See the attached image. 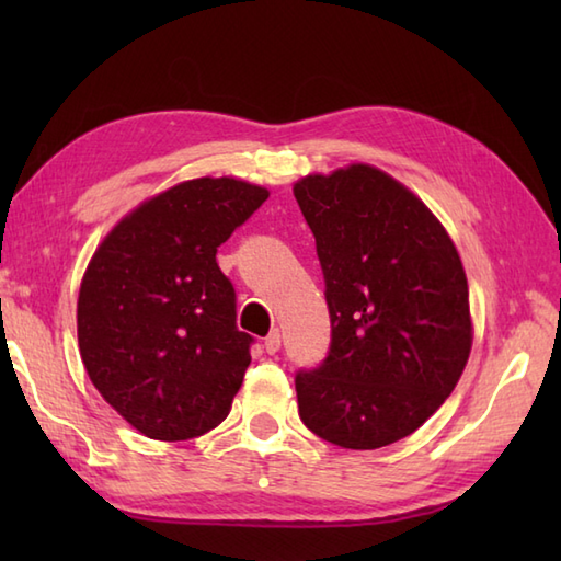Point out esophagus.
Listing matches in <instances>:
<instances>
[{
  "label": "esophagus",
  "mask_w": 561,
  "mask_h": 561,
  "mask_svg": "<svg viewBox=\"0 0 561 561\" xmlns=\"http://www.w3.org/2000/svg\"><path fill=\"white\" fill-rule=\"evenodd\" d=\"M279 347H282V335H279V330H272L270 335L265 337V352H267V354H277V352H279Z\"/></svg>",
  "instance_id": "1"
}]
</instances>
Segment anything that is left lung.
Returning <instances> with one entry per match:
<instances>
[{
  "mask_svg": "<svg viewBox=\"0 0 561 561\" xmlns=\"http://www.w3.org/2000/svg\"><path fill=\"white\" fill-rule=\"evenodd\" d=\"M325 279L330 350L296 371L304 424L374 450L410 436L456 388L472 347L468 279L408 187L354 163L294 185Z\"/></svg>",
  "mask_w": 561,
  "mask_h": 561,
  "instance_id": "8db88e82",
  "label": "left lung"
}]
</instances>
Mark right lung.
<instances>
[{
    "mask_svg": "<svg viewBox=\"0 0 561 561\" xmlns=\"http://www.w3.org/2000/svg\"><path fill=\"white\" fill-rule=\"evenodd\" d=\"M233 178H197L129 214L83 274L77 330L91 383L137 432L187 440L221 424L253 337L217 248L267 199Z\"/></svg>",
    "mask_w": 561,
    "mask_h": 561,
    "instance_id": "add662e5",
    "label": "right lung"
}]
</instances>
